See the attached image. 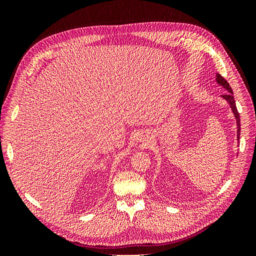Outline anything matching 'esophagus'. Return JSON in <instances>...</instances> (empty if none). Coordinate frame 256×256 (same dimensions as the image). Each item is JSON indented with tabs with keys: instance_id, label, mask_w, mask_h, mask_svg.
Returning <instances> with one entry per match:
<instances>
[{
	"instance_id": "esophagus-1",
	"label": "esophagus",
	"mask_w": 256,
	"mask_h": 256,
	"mask_svg": "<svg viewBox=\"0 0 256 256\" xmlns=\"http://www.w3.org/2000/svg\"><path fill=\"white\" fill-rule=\"evenodd\" d=\"M145 141H146V140H145ZM143 142H144V141H143Z\"/></svg>"
}]
</instances>
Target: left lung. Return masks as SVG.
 <instances>
[{
  "instance_id": "obj_1",
  "label": "left lung",
  "mask_w": 256,
  "mask_h": 256,
  "mask_svg": "<svg viewBox=\"0 0 256 256\" xmlns=\"http://www.w3.org/2000/svg\"><path fill=\"white\" fill-rule=\"evenodd\" d=\"M216 82L218 83L220 86L226 88L228 92L226 95H221V97L223 99H226L228 104H230V108L232 112L234 113V118H236V125H237V141L239 142V138H240V116L239 113L237 111V108H236V104H235V99H234V95H233V90H232L230 84L228 83L226 80H224L223 76H221L219 74H216Z\"/></svg>"
}]
</instances>
